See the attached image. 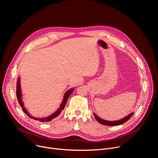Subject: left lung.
<instances>
[{
  "instance_id": "obj_1",
  "label": "left lung",
  "mask_w": 158,
  "mask_h": 158,
  "mask_svg": "<svg viewBox=\"0 0 158 158\" xmlns=\"http://www.w3.org/2000/svg\"><path fill=\"white\" fill-rule=\"evenodd\" d=\"M134 114V112H132V113L129 114V115H127V116H126L125 118L118 120V121H106L104 119H102L101 118H100L99 117H98L95 113L93 114L95 119H96V121L98 122H99L100 124H103V125H106V126H118V125H121L123 123H124L125 122H126L127 120H129Z\"/></svg>"
}]
</instances>
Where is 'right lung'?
I'll return each mask as SVG.
<instances>
[{"mask_svg": "<svg viewBox=\"0 0 158 158\" xmlns=\"http://www.w3.org/2000/svg\"><path fill=\"white\" fill-rule=\"evenodd\" d=\"M74 91V89H70L68 91H66L64 98H63V100L62 102L60 104V107L54 112V114H52V115L47 117V118H34L33 116H32L29 113V112L27 110V109L25 108L24 106V103L22 102V92H21V87H20V77H18L17 81V89H16V96H17V98L18 100V102L20 104V106L22 107V110L25 112V113L30 118L32 119H34L35 120L39 121L40 122H49L52 121L53 119L56 118V117H57L60 113L61 111L64 109L65 106L67 103V99H68L69 97L70 96V95L73 93Z\"/></svg>", "mask_w": 158, "mask_h": 158, "instance_id": "1", "label": "right lung"}]
</instances>
